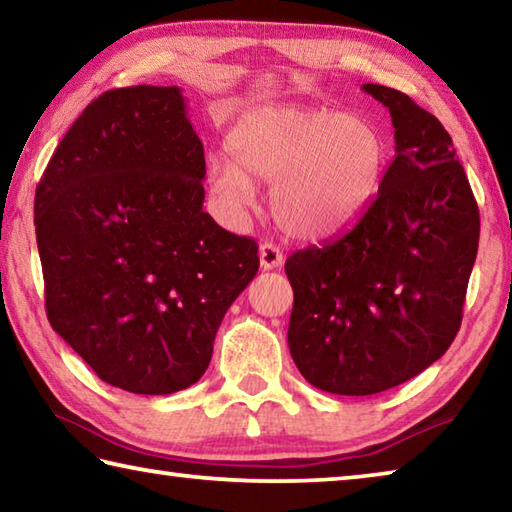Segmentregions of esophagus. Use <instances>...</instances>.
<instances>
[{
    "label": "esophagus",
    "instance_id": "34e87169",
    "mask_svg": "<svg viewBox=\"0 0 512 512\" xmlns=\"http://www.w3.org/2000/svg\"><path fill=\"white\" fill-rule=\"evenodd\" d=\"M282 262H284V255L275 244H268V241H264V244L259 246V264H262L264 271H273V268H280Z\"/></svg>",
    "mask_w": 512,
    "mask_h": 512
}]
</instances>
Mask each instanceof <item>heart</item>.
<instances>
[{
    "label": "heart",
    "instance_id": "obj_1",
    "mask_svg": "<svg viewBox=\"0 0 512 512\" xmlns=\"http://www.w3.org/2000/svg\"><path fill=\"white\" fill-rule=\"evenodd\" d=\"M230 160L207 169L212 196L232 214L268 180V205L291 237L325 239L357 219L377 196L388 144L366 117L327 108L264 106L239 112L225 133Z\"/></svg>",
    "mask_w": 512,
    "mask_h": 512
}]
</instances>
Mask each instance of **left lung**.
Wrapping results in <instances>:
<instances>
[{
  "label": "left lung",
  "instance_id": "1",
  "mask_svg": "<svg viewBox=\"0 0 512 512\" xmlns=\"http://www.w3.org/2000/svg\"><path fill=\"white\" fill-rule=\"evenodd\" d=\"M361 90L391 112L395 158L352 228L284 264L291 357L334 395L388 391L443 357L461 327L481 230L443 124L400 90Z\"/></svg>",
  "mask_w": 512,
  "mask_h": 512
}]
</instances>
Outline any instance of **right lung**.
Returning a JSON list of instances; mask_svg holds the SVG:
<instances>
[{
    "mask_svg": "<svg viewBox=\"0 0 512 512\" xmlns=\"http://www.w3.org/2000/svg\"><path fill=\"white\" fill-rule=\"evenodd\" d=\"M205 155L176 85L103 92L36 189L47 318L99 379L169 395L210 366L214 336L257 275V244L205 201Z\"/></svg>",
    "mask_w": 512,
    "mask_h": 512,
    "instance_id": "right-lung-1",
    "label": "right lung"
}]
</instances>
